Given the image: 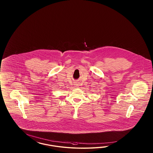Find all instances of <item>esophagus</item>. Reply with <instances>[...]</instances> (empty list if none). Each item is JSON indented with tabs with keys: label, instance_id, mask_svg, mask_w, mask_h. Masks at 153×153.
Here are the masks:
<instances>
[{
	"label": "esophagus",
	"instance_id": "1",
	"mask_svg": "<svg viewBox=\"0 0 153 153\" xmlns=\"http://www.w3.org/2000/svg\"><path fill=\"white\" fill-rule=\"evenodd\" d=\"M74 86H76V87H79V84H78V83H76H76H74Z\"/></svg>",
	"mask_w": 153,
	"mask_h": 153
}]
</instances>
